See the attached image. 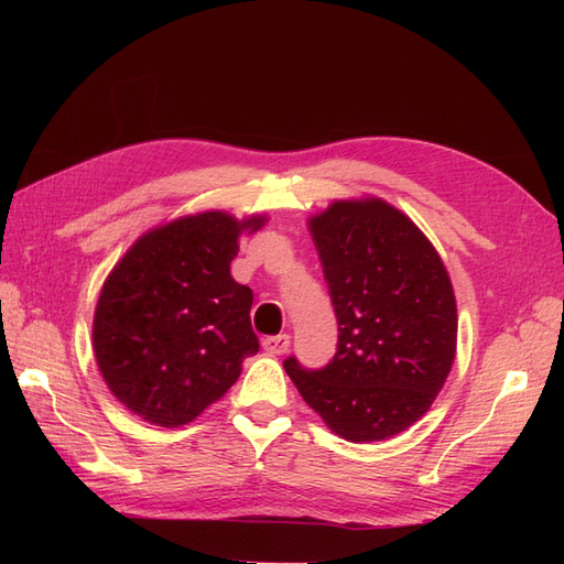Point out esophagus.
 <instances>
[{
  "mask_svg": "<svg viewBox=\"0 0 564 564\" xmlns=\"http://www.w3.org/2000/svg\"><path fill=\"white\" fill-rule=\"evenodd\" d=\"M263 348L270 355H284L289 350V334H278L263 338Z\"/></svg>",
  "mask_w": 564,
  "mask_h": 564,
  "instance_id": "1",
  "label": "esophagus"
}]
</instances>
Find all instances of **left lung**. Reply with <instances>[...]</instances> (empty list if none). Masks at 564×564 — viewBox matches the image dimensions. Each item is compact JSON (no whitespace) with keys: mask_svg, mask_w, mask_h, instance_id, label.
I'll list each match as a JSON object with an SVG mask.
<instances>
[{"mask_svg":"<svg viewBox=\"0 0 564 564\" xmlns=\"http://www.w3.org/2000/svg\"><path fill=\"white\" fill-rule=\"evenodd\" d=\"M338 319L322 369L286 357L301 398L348 442H377L429 412L456 352V301L440 253L379 197L338 199L311 218Z\"/></svg>","mask_w":564,"mask_h":564,"instance_id":"left-lung-1","label":"left lung"}]
</instances>
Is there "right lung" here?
<instances>
[{
  "label": "right lung",
  "instance_id": "obj_1",
  "mask_svg": "<svg viewBox=\"0 0 564 564\" xmlns=\"http://www.w3.org/2000/svg\"><path fill=\"white\" fill-rule=\"evenodd\" d=\"M263 224L224 212L183 216L145 232L112 268L94 315V352L129 412L176 429L240 379L259 338L253 294L232 280L230 261L240 232Z\"/></svg>",
  "mask_w": 564,
  "mask_h": 564
}]
</instances>
